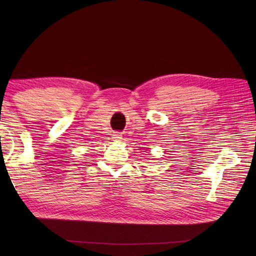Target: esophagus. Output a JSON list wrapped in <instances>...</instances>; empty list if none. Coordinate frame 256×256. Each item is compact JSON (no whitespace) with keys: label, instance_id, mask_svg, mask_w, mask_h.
I'll use <instances>...</instances> for the list:
<instances>
[{"label":"esophagus","instance_id":"esophagus-1","mask_svg":"<svg viewBox=\"0 0 256 256\" xmlns=\"http://www.w3.org/2000/svg\"><path fill=\"white\" fill-rule=\"evenodd\" d=\"M113 138H114V140L120 141V138H122V134H120V132H115V134H113Z\"/></svg>","mask_w":256,"mask_h":256}]
</instances>
